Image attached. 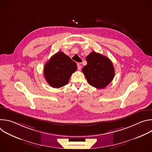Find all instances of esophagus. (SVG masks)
<instances>
[{"instance_id": "obj_1", "label": "esophagus", "mask_w": 152, "mask_h": 152, "mask_svg": "<svg viewBox=\"0 0 152 152\" xmlns=\"http://www.w3.org/2000/svg\"><path fill=\"white\" fill-rule=\"evenodd\" d=\"M77 69H78L79 70H80L81 69V68H82L80 63H77Z\"/></svg>"}]
</instances>
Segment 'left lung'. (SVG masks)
<instances>
[{"instance_id": "left-lung-1", "label": "left lung", "mask_w": 152, "mask_h": 152, "mask_svg": "<svg viewBox=\"0 0 152 152\" xmlns=\"http://www.w3.org/2000/svg\"><path fill=\"white\" fill-rule=\"evenodd\" d=\"M87 64L82 71L88 83L99 89L105 88L114 79V68L111 60L95 52L86 57Z\"/></svg>"}]
</instances>
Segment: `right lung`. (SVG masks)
<instances>
[{
	"mask_svg": "<svg viewBox=\"0 0 152 152\" xmlns=\"http://www.w3.org/2000/svg\"><path fill=\"white\" fill-rule=\"evenodd\" d=\"M76 70V62L63 52H58L46 63L44 75L51 86L58 88L68 83L72 75Z\"/></svg>",
	"mask_w": 152,
	"mask_h": 152,
	"instance_id": "obj_1",
	"label": "right lung"
}]
</instances>
